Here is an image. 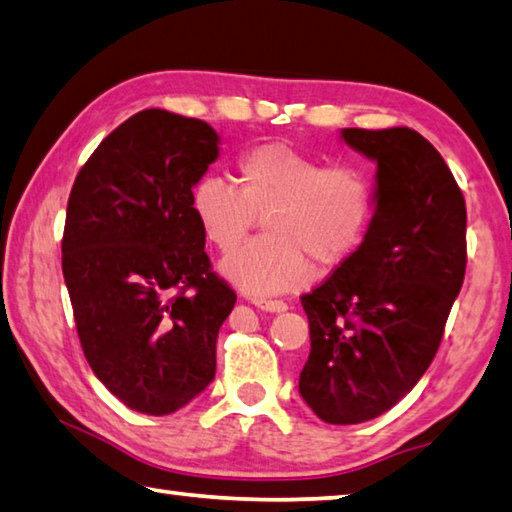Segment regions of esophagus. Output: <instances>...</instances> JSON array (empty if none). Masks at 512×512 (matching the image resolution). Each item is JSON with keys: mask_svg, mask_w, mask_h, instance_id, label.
I'll use <instances>...</instances> for the list:
<instances>
[{"mask_svg": "<svg viewBox=\"0 0 512 512\" xmlns=\"http://www.w3.org/2000/svg\"><path fill=\"white\" fill-rule=\"evenodd\" d=\"M253 304L268 313H282L288 309V304L284 300H266V297H255Z\"/></svg>", "mask_w": 512, "mask_h": 512, "instance_id": "obj_1", "label": "esophagus"}]
</instances>
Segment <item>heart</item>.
Here are the masks:
<instances>
[{
    "mask_svg": "<svg viewBox=\"0 0 512 512\" xmlns=\"http://www.w3.org/2000/svg\"><path fill=\"white\" fill-rule=\"evenodd\" d=\"M237 188L217 176L194 183L190 208L221 253H232L259 219L268 235L221 264L228 282L250 295H275L311 282L315 259L338 266L358 248L374 217L369 176L351 165L327 167L293 145L271 141L237 159Z\"/></svg>",
    "mask_w": 512,
    "mask_h": 512,
    "instance_id": "obj_1",
    "label": "heart"
}]
</instances>
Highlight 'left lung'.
<instances>
[{"label":"left lung","mask_w":512,"mask_h":512,"mask_svg":"<svg viewBox=\"0 0 512 512\" xmlns=\"http://www.w3.org/2000/svg\"><path fill=\"white\" fill-rule=\"evenodd\" d=\"M342 138L376 161V210L358 250L302 295L311 353L300 394L324 423L356 425L392 410L436 356L466 275V201L414 129Z\"/></svg>","instance_id":"left-lung-1"}]
</instances>
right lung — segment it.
Returning a JSON list of instances; mask_svg holds the SVG:
<instances>
[{
    "instance_id": "add662e5",
    "label": "right lung",
    "mask_w": 512,
    "mask_h": 512,
    "mask_svg": "<svg viewBox=\"0 0 512 512\" xmlns=\"http://www.w3.org/2000/svg\"><path fill=\"white\" fill-rule=\"evenodd\" d=\"M219 156L199 118L145 109L76 176L62 273L82 351L129 410L163 416L206 389L237 295L212 271L190 192Z\"/></svg>"
}]
</instances>
